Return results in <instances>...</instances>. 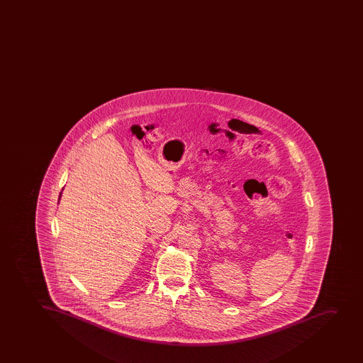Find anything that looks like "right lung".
<instances>
[{
  "label": "right lung",
  "instance_id": "add662e5",
  "mask_svg": "<svg viewBox=\"0 0 363 363\" xmlns=\"http://www.w3.org/2000/svg\"><path fill=\"white\" fill-rule=\"evenodd\" d=\"M62 190H64V189H62ZM60 196H62V192H60V194H59L58 203H59V200H60Z\"/></svg>",
  "mask_w": 363,
  "mask_h": 363
}]
</instances>
